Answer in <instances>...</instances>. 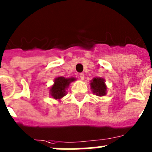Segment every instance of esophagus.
<instances>
[{
  "label": "esophagus",
  "mask_w": 152,
  "mask_h": 152,
  "mask_svg": "<svg viewBox=\"0 0 152 152\" xmlns=\"http://www.w3.org/2000/svg\"><path fill=\"white\" fill-rule=\"evenodd\" d=\"M79 78H80L82 80H83V79H84V78H85L84 73H80V74H79Z\"/></svg>",
  "instance_id": "1"
}]
</instances>
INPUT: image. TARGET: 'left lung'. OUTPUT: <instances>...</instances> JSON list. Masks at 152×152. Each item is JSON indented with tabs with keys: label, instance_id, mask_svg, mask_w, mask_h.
<instances>
[{
	"label": "left lung",
	"instance_id": "1",
	"mask_svg": "<svg viewBox=\"0 0 152 152\" xmlns=\"http://www.w3.org/2000/svg\"><path fill=\"white\" fill-rule=\"evenodd\" d=\"M91 89L95 95L103 97L107 93V86L105 83V79L101 77H94L91 80Z\"/></svg>",
	"mask_w": 152,
	"mask_h": 152
}]
</instances>
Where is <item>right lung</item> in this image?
Returning a JSON list of instances; mask_svg holds the SVG:
<instances>
[{
    "instance_id": "1",
    "label": "right lung",
    "mask_w": 152,
    "mask_h": 152,
    "mask_svg": "<svg viewBox=\"0 0 152 152\" xmlns=\"http://www.w3.org/2000/svg\"><path fill=\"white\" fill-rule=\"evenodd\" d=\"M74 77L65 78L63 76H58L54 79V83L49 88V94L55 100H60L66 94V90L72 82L76 81Z\"/></svg>"
}]
</instances>
